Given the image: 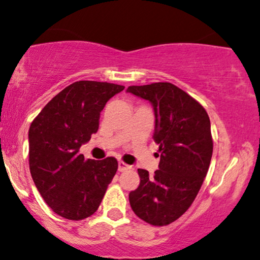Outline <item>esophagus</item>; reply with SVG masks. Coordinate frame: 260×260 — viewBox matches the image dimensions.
Returning a JSON list of instances; mask_svg holds the SVG:
<instances>
[{
  "label": "esophagus",
  "instance_id": "1",
  "mask_svg": "<svg viewBox=\"0 0 260 260\" xmlns=\"http://www.w3.org/2000/svg\"><path fill=\"white\" fill-rule=\"evenodd\" d=\"M131 167H132V166L127 165L126 162H123V161L118 162V171H120V172H124L127 170H131Z\"/></svg>",
  "mask_w": 260,
  "mask_h": 260
}]
</instances>
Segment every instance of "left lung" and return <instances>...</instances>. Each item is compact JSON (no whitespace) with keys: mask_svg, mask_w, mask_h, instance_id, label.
Segmentation results:
<instances>
[{"mask_svg":"<svg viewBox=\"0 0 260 260\" xmlns=\"http://www.w3.org/2000/svg\"><path fill=\"white\" fill-rule=\"evenodd\" d=\"M127 92L154 106V140L160 164L152 177L138 170L139 186L129 203L140 219L165 226L189 209L201 189L213 152L211 122L196 99L170 82L129 86Z\"/></svg>","mask_w":260,"mask_h":260,"instance_id":"obj_1","label":"left lung"}]
</instances>
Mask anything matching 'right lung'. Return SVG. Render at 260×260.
Masks as SVG:
<instances>
[{
    "label": "right lung",
    "instance_id": "obj_1",
    "mask_svg": "<svg viewBox=\"0 0 260 260\" xmlns=\"http://www.w3.org/2000/svg\"><path fill=\"white\" fill-rule=\"evenodd\" d=\"M123 89L115 83L77 81L31 122V177L45 202L65 219L82 220L94 213L116 174V158L86 160L80 148L98 131L108 100Z\"/></svg>",
    "mask_w": 260,
    "mask_h": 260
}]
</instances>
